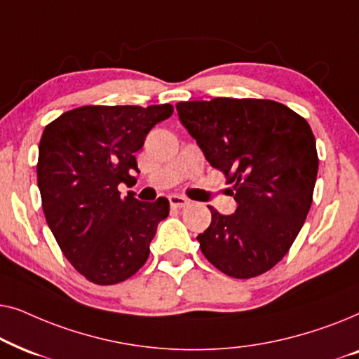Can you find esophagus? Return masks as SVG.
I'll return each instance as SVG.
<instances>
[{"label":"esophagus","instance_id":"esophagus-1","mask_svg":"<svg viewBox=\"0 0 359 359\" xmlns=\"http://www.w3.org/2000/svg\"><path fill=\"white\" fill-rule=\"evenodd\" d=\"M168 201H170V205L173 209H180V208H186L188 205V199L183 198V196H178V194H171L168 196Z\"/></svg>","mask_w":359,"mask_h":359}]
</instances>
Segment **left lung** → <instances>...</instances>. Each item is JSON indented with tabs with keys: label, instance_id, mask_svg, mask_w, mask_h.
<instances>
[{
	"label": "left lung",
	"instance_id": "left-lung-1",
	"mask_svg": "<svg viewBox=\"0 0 359 359\" xmlns=\"http://www.w3.org/2000/svg\"><path fill=\"white\" fill-rule=\"evenodd\" d=\"M205 160L233 184L235 214L210 208L201 252L237 279L271 269L301 232L312 204L318 156L311 126L271 100L214 97L176 104Z\"/></svg>",
	"mask_w": 359,
	"mask_h": 359
}]
</instances>
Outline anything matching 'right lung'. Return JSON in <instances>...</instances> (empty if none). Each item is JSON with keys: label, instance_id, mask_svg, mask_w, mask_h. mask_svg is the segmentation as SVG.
I'll return each mask as SVG.
<instances>
[{"label": "right lung", "instance_id": "right-lung-1", "mask_svg": "<svg viewBox=\"0 0 359 359\" xmlns=\"http://www.w3.org/2000/svg\"><path fill=\"white\" fill-rule=\"evenodd\" d=\"M173 114L171 104L83 106L43 129L37 184L58 247L88 281L107 286L144 266L170 203H140L117 186L135 181V151L151 127Z\"/></svg>", "mask_w": 359, "mask_h": 359}]
</instances>
